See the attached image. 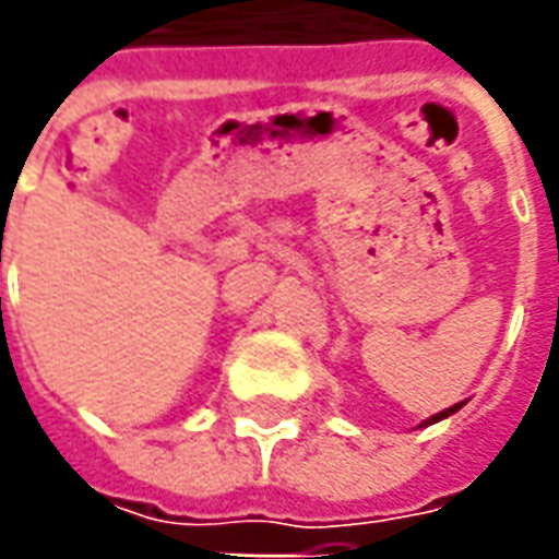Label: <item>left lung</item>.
<instances>
[{
  "instance_id": "obj_1",
  "label": "left lung",
  "mask_w": 559,
  "mask_h": 559,
  "mask_svg": "<svg viewBox=\"0 0 559 559\" xmlns=\"http://www.w3.org/2000/svg\"><path fill=\"white\" fill-rule=\"evenodd\" d=\"M461 404H464V401H461ZM461 404H452V407H445V411L433 413L431 419H425V421H421V428H425V425H433V421L445 419V416H452V413H457V411H461Z\"/></svg>"
}]
</instances>
